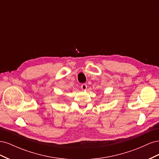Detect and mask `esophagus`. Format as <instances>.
Listing matches in <instances>:
<instances>
[{"label": "esophagus", "mask_w": 159, "mask_h": 159, "mask_svg": "<svg viewBox=\"0 0 159 159\" xmlns=\"http://www.w3.org/2000/svg\"><path fill=\"white\" fill-rule=\"evenodd\" d=\"M87 88H88L87 85L85 84H83L82 85H81V88L83 90H86V89H87Z\"/></svg>", "instance_id": "1"}]
</instances>
